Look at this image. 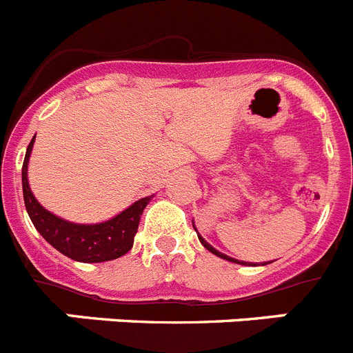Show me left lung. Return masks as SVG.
<instances>
[{
    "label": "left lung",
    "mask_w": 353,
    "mask_h": 353,
    "mask_svg": "<svg viewBox=\"0 0 353 353\" xmlns=\"http://www.w3.org/2000/svg\"><path fill=\"white\" fill-rule=\"evenodd\" d=\"M192 226H194V224H192ZM194 230H196V228H194ZM196 233H198V232H196ZM198 239H199V242H201V244H203V245H205V248H207V249H208V251H210V252H214L215 256H219V258H224V260H228V261H233V263H240V265H248V263H244V261L233 260V258H230V256H226V254H223V252H219V251H217V249H214V248H212V245H210V244H208L207 240H205V239H201V236H199V235H198ZM265 265H267V263H265Z\"/></svg>",
    "instance_id": "obj_1"
}]
</instances>
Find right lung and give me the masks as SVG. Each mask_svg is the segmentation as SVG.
<instances>
[{"mask_svg":"<svg viewBox=\"0 0 353 353\" xmlns=\"http://www.w3.org/2000/svg\"><path fill=\"white\" fill-rule=\"evenodd\" d=\"M33 141L35 138L28 145L23 164V194L28 215L40 235L61 254L76 261H83V263H101V261L117 260L129 252L134 244L136 232H138L143 210L152 196L141 198L139 201L130 205L127 210L105 223L74 224L60 219L37 201L28 185V161H30Z\"/></svg>","mask_w":353,"mask_h":353,"instance_id":"right-lung-1","label":"right lung"}]
</instances>
